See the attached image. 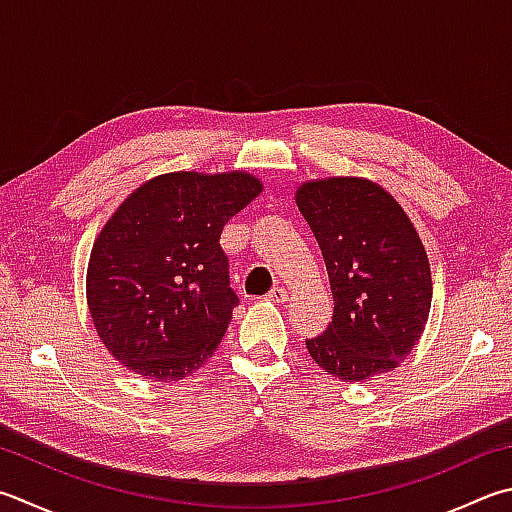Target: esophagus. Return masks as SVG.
Returning a JSON list of instances; mask_svg holds the SVG:
<instances>
[{
  "mask_svg": "<svg viewBox=\"0 0 512 512\" xmlns=\"http://www.w3.org/2000/svg\"><path fill=\"white\" fill-rule=\"evenodd\" d=\"M265 298H267L269 303H278V305H281V303H285V301H287V289H283V287H274L272 292H269Z\"/></svg>",
  "mask_w": 512,
  "mask_h": 512,
  "instance_id": "34e87169",
  "label": "esophagus"
}]
</instances>
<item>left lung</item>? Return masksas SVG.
<instances>
[{
  "label": "left lung",
  "mask_w": 512,
  "mask_h": 512,
  "mask_svg": "<svg viewBox=\"0 0 512 512\" xmlns=\"http://www.w3.org/2000/svg\"><path fill=\"white\" fill-rule=\"evenodd\" d=\"M294 198L334 296L332 323L305 341L307 352L350 383L394 370L419 343L432 303L430 260L412 220L368 178L305 180Z\"/></svg>",
  "instance_id": "8db88e82"
}]
</instances>
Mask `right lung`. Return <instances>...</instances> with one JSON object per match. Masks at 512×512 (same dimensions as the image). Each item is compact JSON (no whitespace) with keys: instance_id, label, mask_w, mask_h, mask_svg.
<instances>
[{"instance_id":"right-lung-1","label":"right lung","mask_w":512,"mask_h":512,"mask_svg":"<svg viewBox=\"0 0 512 512\" xmlns=\"http://www.w3.org/2000/svg\"><path fill=\"white\" fill-rule=\"evenodd\" d=\"M260 191L247 171H171L106 220L86 267V305L124 368L178 381L216 352L238 305L220 231Z\"/></svg>"}]
</instances>
